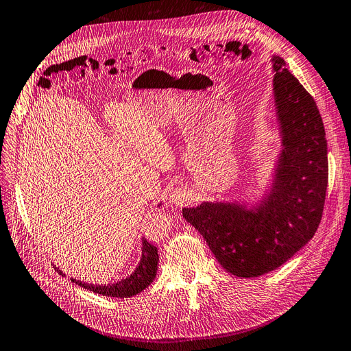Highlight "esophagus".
Listing matches in <instances>:
<instances>
[{"mask_svg":"<svg viewBox=\"0 0 351 351\" xmlns=\"http://www.w3.org/2000/svg\"><path fill=\"white\" fill-rule=\"evenodd\" d=\"M188 200V192H186L184 188H176L171 195H169V202L176 204V206H182Z\"/></svg>","mask_w":351,"mask_h":351,"instance_id":"1","label":"esophagus"}]
</instances>
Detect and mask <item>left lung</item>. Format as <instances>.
Here are the masks:
<instances>
[{
    "label": "left lung",
    "instance_id": "1",
    "mask_svg": "<svg viewBox=\"0 0 351 351\" xmlns=\"http://www.w3.org/2000/svg\"><path fill=\"white\" fill-rule=\"evenodd\" d=\"M272 62L284 149L271 195L254 210L204 202L182 212L220 265L239 278L274 271L305 245L319 227L328 189V141L317 106L282 58Z\"/></svg>",
    "mask_w": 351,
    "mask_h": 351
}]
</instances>
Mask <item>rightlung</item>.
<instances>
[{
    "mask_svg": "<svg viewBox=\"0 0 351 351\" xmlns=\"http://www.w3.org/2000/svg\"><path fill=\"white\" fill-rule=\"evenodd\" d=\"M158 250L155 245L148 243L145 239H143V256L139 261L136 269L123 281L111 284V285H93V284H84L72 278V281L77 284L79 287H83L84 289H88L95 293L111 296V298H130L139 292H143L147 287L152 284V281L156 276L158 269ZM59 274L63 275L60 269L56 268Z\"/></svg>",
    "mask_w": 351,
    "mask_h": 351,
    "instance_id": "add662e5",
    "label": "right lung"
}]
</instances>
